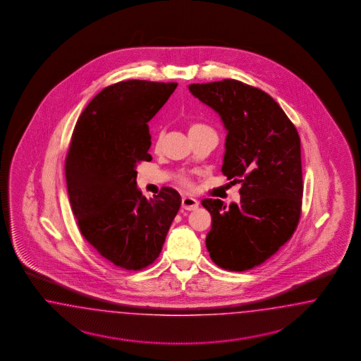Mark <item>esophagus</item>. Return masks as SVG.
Listing matches in <instances>:
<instances>
[{
	"label": "esophagus",
	"mask_w": 361,
	"mask_h": 361,
	"mask_svg": "<svg viewBox=\"0 0 361 361\" xmlns=\"http://www.w3.org/2000/svg\"><path fill=\"white\" fill-rule=\"evenodd\" d=\"M198 204L200 202L193 197L184 196L181 200V207L185 210H195V209L198 208Z\"/></svg>",
	"instance_id": "esophagus-1"
}]
</instances>
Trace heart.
<instances>
[{
	"mask_svg": "<svg viewBox=\"0 0 361 361\" xmlns=\"http://www.w3.org/2000/svg\"><path fill=\"white\" fill-rule=\"evenodd\" d=\"M201 128H208V127H205V126H202V124H193V126H190V128H189V131H195V130H201ZM161 140V135L159 136V142ZM184 181H185V178H183Z\"/></svg>",
	"mask_w": 361,
	"mask_h": 361,
	"instance_id": "heart-1",
	"label": "heart"
}]
</instances>
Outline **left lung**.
<instances>
[{"label": "left lung", "instance_id": "1", "mask_svg": "<svg viewBox=\"0 0 361 361\" xmlns=\"http://www.w3.org/2000/svg\"><path fill=\"white\" fill-rule=\"evenodd\" d=\"M190 94L219 114L228 132L222 173L240 183V204L205 198L212 216V261L245 271L269 259L291 238L300 217V139L269 94L234 79L192 83Z\"/></svg>", "mask_w": 361, "mask_h": 361}]
</instances>
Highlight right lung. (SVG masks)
<instances>
[{
    "instance_id": "right-lung-1",
    "label": "right lung",
    "mask_w": 361,
    "mask_h": 361,
    "mask_svg": "<svg viewBox=\"0 0 361 361\" xmlns=\"http://www.w3.org/2000/svg\"><path fill=\"white\" fill-rule=\"evenodd\" d=\"M177 83L126 80L103 88L78 119L66 156V183L80 233L109 262L142 270L159 257L181 205L173 188L147 198L136 183L151 161L148 121Z\"/></svg>"
}]
</instances>
